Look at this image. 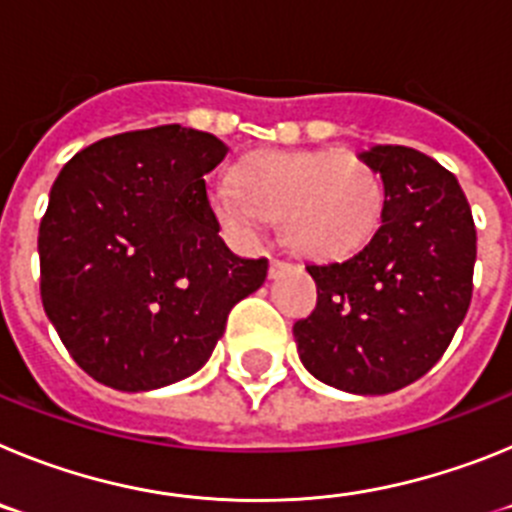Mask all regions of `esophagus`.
Here are the masks:
<instances>
[{
	"label": "esophagus",
	"instance_id": "esophagus-1",
	"mask_svg": "<svg viewBox=\"0 0 512 512\" xmlns=\"http://www.w3.org/2000/svg\"><path fill=\"white\" fill-rule=\"evenodd\" d=\"M289 261H284V259H271V264H269V277H279V274H284V271L289 269Z\"/></svg>",
	"mask_w": 512,
	"mask_h": 512
}]
</instances>
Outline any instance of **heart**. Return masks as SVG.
<instances>
[{
	"label": "heart",
	"instance_id": "b5f03b06",
	"mask_svg": "<svg viewBox=\"0 0 512 512\" xmlns=\"http://www.w3.org/2000/svg\"><path fill=\"white\" fill-rule=\"evenodd\" d=\"M377 169L356 153H256L235 171V187L212 192L225 225L251 230L282 217L284 241L310 259H343L372 241L382 220Z\"/></svg>",
	"mask_w": 512,
	"mask_h": 512
}]
</instances>
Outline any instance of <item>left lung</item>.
Masks as SVG:
<instances>
[{"instance_id":"1","label":"left lung","mask_w":512,"mask_h":512,"mask_svg":"<svg viewBox=\"0 0 512 512\" xmlns=\"http://www.w3.org/2000/svg\"><path fill=\"white\" fill-rule=\"evenodd\" d=\"M384 184L374 238L346 261L307 264L318 305L295 323L312 377L387 395L443 356L472 302L477 230L456 176L408 146L361 153Z\"/></svg>"}]
</instances>
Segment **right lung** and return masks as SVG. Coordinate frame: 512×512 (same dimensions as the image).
<instances>
[{
	"instance_id": "add662e5",
	"label": "right lung",
	"mask_w": 512,
	"mask_h": 512,
	"mask_svg": "<svg viewBox=\"0 0 512 512\" xmlns=\"http://www.w3.org/2000/svg\"><path fill=\"white\" fill-rule=\"evenodd\" d=\"M228 156L212 133L158 125L76 153L40 220V300L71 359L112 390L194 374L269 261L217 235L205 174Z\"/></svg>"
}]
</instances>
